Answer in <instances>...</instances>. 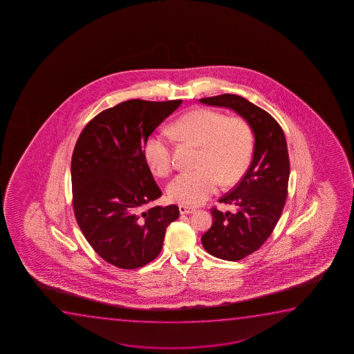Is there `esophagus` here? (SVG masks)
<instances>
[{
	"label": "esophagus",
	"instance_id": "1",
	"mask_svg": "<svg viewBox=\"0 0 354 354\" xmlns=\"http://www.w3.org/2000/svg\"><path fill=\"white\" fill-rule=\"evenodd\" d=\"M180 214H192L197 210L194 207H187V205H180L179 207Z\"/></svg>",
	"mask_w": 354,
	"mask_h": 354
}]
</instances>
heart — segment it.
Returning a JSON list of instances; mask_svg holds the SVG:
<instances>
[{"label": "heart", "instance_id": "obj_1", "mask_svg": "<svg viewBox=\"0 0 354 354\" xmlns=\"http://www.w3.org/2000/svg\"><path fill=\"white\" fill-rule=\"evenodd\" d=\"M170 131L181 140L201 146L199 169L180 173L168 186L169 198L178 203H204L221 183L225 186L237 184L252 163L254 136L242 117H227L212 109H194L174 121ZM144 157L158 176L169 175L174 168L171 142L162 133L146 140Z\"/></svg>", "mask_w": 354, "mask_h": 354}]
</instances>
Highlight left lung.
I'll use <instances>...</instances> for the list:
<instances>
[{
  "mask_svg": "<svg viewBox=\"0 0 354 354\" xmlns=\"http://www.w3.org/2000/svg\"><path fill=\"white\" fill-rule=\"evenodd\" d=\"M199 100L232 109L247 120L255 136L249 169L231 192L218 199L220 203L236 205L237 212L223 213L213 207V226L202 236L210 255L238 261L266 242L286 205L290 174L286 136L268 112L239 95L221 94Z\"/></svg>",
  "mask_w": 354,
  "mask_h": 354,
  "instance_id": "obj_1",
  "label": "left lung"
}]
</instances>
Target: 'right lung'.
Instances as JSON below:
<instances>
[{
	"instance_id": "1",
	"label": "right lung",
	"mask_w": 354,
	"mask_h": 354,
	"mask_svg": "<svg viewBox=\"0 0 354 354\" xmlns=\"http://www.w3.org/2000/svg\"><path fill=\"white\" fill-rule=\"evenodd\" d=\"M183 100L131 99L97 113L78 136L71 160L73 207L83 236L113 266L136 270L158 257L178 205L162 196L144 157L149 136Z\"/></svg>"
}]
</instances>
